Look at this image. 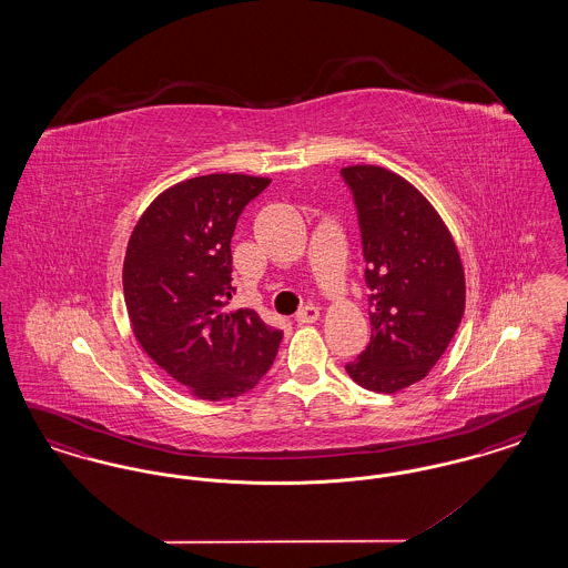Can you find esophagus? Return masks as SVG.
Masks as SVG:
<instances>
[{"label": "esophagus", "instance_id": "1", "mask_svg": "<svg viewBox=\"0 0 568 568\" xmlns=\"http://www.w3.org/2000/svg\"><path fill=\"white\" fill-rule=\"evenodd\" d=\"M320 320V308L315 304H306L296 313L297 324H315Z\"/></svg>", "mask_w": 568, "mask_h": 568}]
</instances>
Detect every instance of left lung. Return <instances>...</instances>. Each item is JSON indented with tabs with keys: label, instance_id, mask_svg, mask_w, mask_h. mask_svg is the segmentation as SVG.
I'll return each instance as SVG.
<instances>
[{
	"label": "left lung",
	"instance_id": "obj_1",
	"mask_svg": "<svg viewBox=\"0 0 568 568\" xmlns=\"http://www.w3.org/2000/svg\"><path fill=\"white\" fill-rule=\"evenodd\" d=\"M357 209L371 343L345 371L378 394L422 381L458 329L466 285L458 246L433 204L378 165L341 170Z\"/></svg>",
	"mask_w": 568,
	"mask_h": 568
}]
</instances>
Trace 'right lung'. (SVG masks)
Returning a JSON list of instances; mask_svg holds the SVG:
<instances>
[{"label": "right lung", "instance_id": "1", "mask_svg": "<svg viewBox=\"0 0 568 568\" xmlns=\"http://www.w3.org/2000/svg\"><path fill=\"white\" fill-rule=\"evenodd\" d=\"M271 185L246 174H206L163 191L138 219L123 262L135 338L170 377L202 400L253 389L283 332L251 308L227 311L232 236L244 206Z\"/></svg>", "mask_w": 568, "mask_h": 568}]
</instances>
